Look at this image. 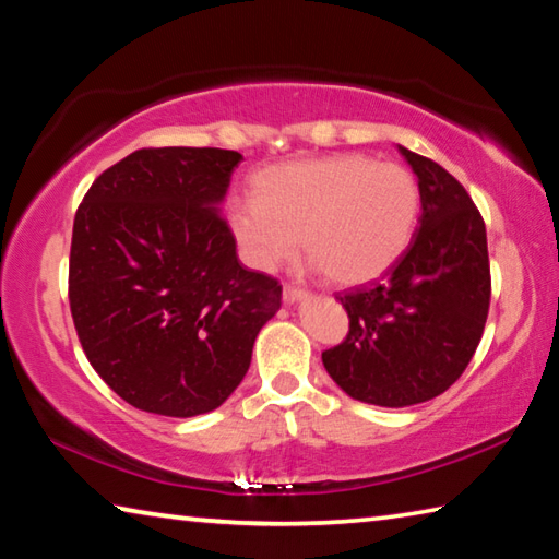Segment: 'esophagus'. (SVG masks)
Listing matches in <instances>:
<instances>
[{"label":"esophagus","instance_id":"1","mask_svg":"<svg viewBox=\"0 0 559 559\" xmlns=\"http://www.w3.org/2000/svg\"><path fill=\"white\" fill-rule=\"evenodd\" d=\"M302 296H306V293H302V290L296 288V286H286V288H283V302H288V306H293V302H298Z\"/></svg>","mask_w":559,"mask_h":559}]
</instances>
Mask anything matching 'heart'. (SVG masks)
Segmentation results:
<instances>
[{
    "label": "heart",
    "mask_w": 559,
    "mask_h": 559,
    "mask_svg": "<svg viewBox=\"0 0 559 559\" xmlns=\"http://www.w3.org/2000/svg\"><path fill=\"white\" fill-rule=\"evenodd\" d=\"M253 200L231 202L226 226L246 266L273 273L300 249L335 286L390 271L412 239L419 187L400 165L330 155L261 169Z\"/></svg>",
    "instance_id": "b5f03b06"
}]
</instances>
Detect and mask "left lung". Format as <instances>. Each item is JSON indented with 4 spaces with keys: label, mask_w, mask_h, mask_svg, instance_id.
<instances>
[{
    "label": "left lung",
    "mask_w": 559,
    "mask_h": 559,
    "mask_svg": "<svg viewBox=\"0 0 559 559\" xmlns=\"http://www.w3.org/2000/svg\"><path fill=\"white\" fill-rule=\"evenodd\" d=\"M400 153L419 179V229L382 281L337 296L349 333L323 353L340 390L392 409L429 402L459 380L490 306L484 216L441 165L402 145Z\"/></svg>",
    "instance_id": "8db88e82"
}]
</instances>
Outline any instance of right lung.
<instances>
[{
  "label": "right lung",
  "mask_w": 559,
  "mask_h": 559,
  "mask_svg": "<svg viewBox=\"0 0 559 559\" xmlns=\"http://www.w3.org/2000/svg\"><path fill=\"white\" fill-rule=\"evenodd\" d=\"M241 159L219 147L135 150L75 212V333L135 409L187 419L222 406L278 313V281L241 266L219 210Z\"/></svg>",
  "instance_id": "add662e5"
}]
</instances>
